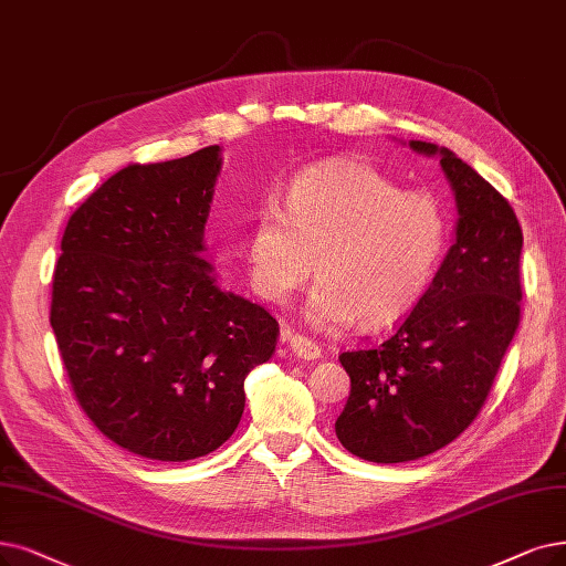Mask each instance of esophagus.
Returning <instances> with one entry per match:
<instances>
[{"label":"esophagus","instance_id":"obj_1","mask_svg":"<svg viewBox=\"0 0 566 566\" xmlns=\"http://www.w3.org/2000/svg\"><path fill=\"white\" fill-rule=\"evenodd\" d=\"M281 342L287 344L290 353L295 355V357H300V359H318V357H321L318 344H313L308 336L295 334L292 329H283V332H281Z\"/></svg>","mask_w":566,"mask_h":566}]
</instances>
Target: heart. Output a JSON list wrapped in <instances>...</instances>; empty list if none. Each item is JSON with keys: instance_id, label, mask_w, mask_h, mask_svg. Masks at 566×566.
Here are the masks:
<instances>
[{"instance_id": "b5f03b06", "label": "heart", "mask_w": 566, "mask_h": 566, "mask_svg": "<svg viewBox=\"0 0 566 566\" xmlns=\"http://www.w3.org/2000/svg\"><path fill=\"white\" fill-rule=\"evenodd\" d=\"M446 241L434 197L401 192L369 165H321L285 195L264 199L243 258L260 297L283 304L311 274L306 321L325 332L357 318L378 325L411 308L432 279Z\"/></svg>"}]
</instances>
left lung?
<instances>
[{
    "mask_svg": "<svg viewBox=\"0 0 566 566\" xmlns=\"http://www.w3.org/2000/svg\"><path fill=\"white\" fill-rule=\"evenodd\" d=\"M455 197V241L395 334L371 350L342 353L350 395L336 418L348 453L378 464L424 458L479 416L520 323L523 230L509 201L464 160L437 144Z\"/></svg>",
    "mask_w": 566,
    "mask_h": 566,
    "instance_id": "8db88e82",
    "label": "left lung"
}]
</instances>
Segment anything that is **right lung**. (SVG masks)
I'll list each match as a JSON object with an SVG mask.
<instances>
[{
    "label": "right lung",
    "instance_id": "right-lung-1",
    "mask_svg": "<svg viewBox=\"0 0 566 566\" xmlns=\"http://www.w3.org/2000/svg\"><path fill=\"white\" fill-rule=\"evenodd\" d=\"M220 146L129 165L66 222L51 327L74 395L129 453L186 462L241 420L248 371L274 355L279 323L218 285L205 224Z\"/></svg>",
    "mask_w": 566,
    "mask_h": 566
}]
</instances>
